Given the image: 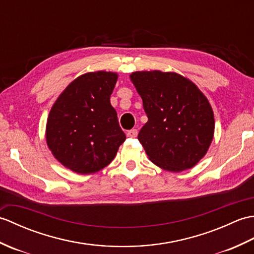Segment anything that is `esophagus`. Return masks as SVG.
Wrapping results in <instances>:
<instances>
[{
	"mask_svg": "<svg viewBox=\"0 0 254 254\" xmlns=\"http://www.w3.org/2000/svg\"><path fill=\"white\" fill-rule=\"evenodd\" d=\"M127 137H136L137 136V130L136 128H132V130H130V131H127Z\"/></svg>",
	"mask_w": 254,
	"mask_h": 254,
	"instance_id": "1",
	"label": "esophagus"
}]
</instances>
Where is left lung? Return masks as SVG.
Here are the masks:
<instances>
[{
  "mask_svg": "<svg viewBox=\"0 0 254 254\" xmlns=\"http://www.w3.org/2000/svg\"><path fill=\"white\" fill-rule=\"evenodd\" d=\"M130 77L148 118L137 138L149 159L172 172L192 168L214 135V113L206 97L177 73L134 72Z\"/></svg>",
  "mask_w": 254,
  "mask_h": 254,
  "instance_id": "obj_1",
  "label": "left lung"
}]
</instances>
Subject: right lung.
Returning <instances> with one entry per match:
<instances>
[{
  "label": "right lung",
  "instance_id": "add662e5",
  "mask_svg": "<svg viewBox=\"0 0 254 254\" xmlns=\"http://www.w3.org/2000/svg\"><path fill=\"white\" fill-rule=\"evenodd\" d=\"M118 75L94 72L77 77L51 108L46 138L55 157L82 175L105 168L116 157L126 134L110 96Z\"/></svg>",
  "mask_w": 254,
  "mask_h": 254
}]
</instances>
